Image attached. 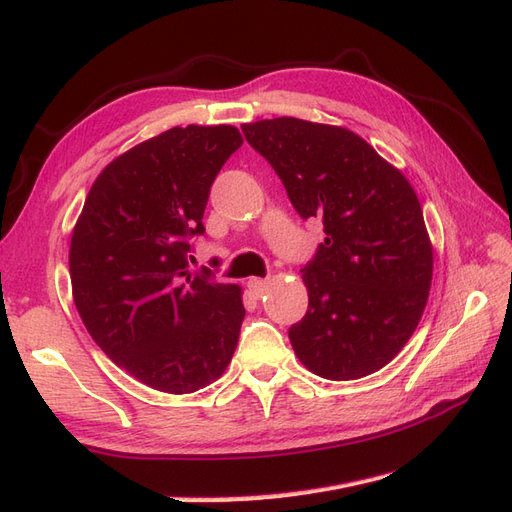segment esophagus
<instances>
[{"label":"esophagus","mask_w":512,"mask_h":512,"mask_svg":"<svg viewBox=\"0 0 512 512\" xmlns=\"http://www.w3.org/2000/svg\"><path fill=\"white\" fill-rule=\"evenodd\" d=\"M247 288H250V292L254 294L256 299H260L262 294H265L269 290V282L267 280H258V277H254V280L247 282Z\"/></svg>","instance_id":"esophagus-1"}]
</instances>
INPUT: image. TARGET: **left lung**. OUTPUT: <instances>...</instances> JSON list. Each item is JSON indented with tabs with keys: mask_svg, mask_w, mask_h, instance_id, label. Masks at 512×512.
I'll use <instances>...</instances> for the list:
<instances>
[{
	"mask_svg": "<svg viewBox=\"0 0 512 512\" xmlns=\"http://www.w3.org/2000/svg\"><path fill=\"white\" fill-rule=\"evenodd\" d=\"M324 243L301 269L307 314L288 337L327 380H356L393 361L427 305L433 250L416 192L359 134L297 117L241 126Z\"/></svg>",
	"mask_w": 512,
	"mask_h": 512,
	"instance_id": "left-lung-1",
	"label": "left lung"
}]
</instances>
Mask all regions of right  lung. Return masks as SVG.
<instances>
[{
	"instance_id": "add662e5",
	"label": "right lung",
	"mask_w": 512,
	"mask_h": 512,
	"mask_svg": "<svg viewBox=\"0 0 512 512\" xmlns=\"http://www.w3.org/2000/svg\"><path fill=\"white\" fill-rule=\"evenodd\" d=\"M243 143L235 126L170 128L121 153L91 185L70 241L72 297L104 354L162 393H194L235 354L237 284L192 273L211 183Z\"/></svg>"
}]
</instances>
